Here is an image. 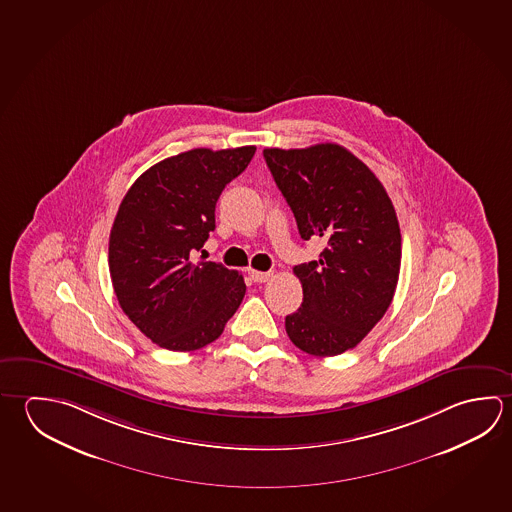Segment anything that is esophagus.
Returning <instances> with one entry per match:
<instances>
[{"mask_svg":"<svg viewBox=\"0 0 512 512\" xmlns=\"http://www.w3.org/2000/svg\"><path fill=\"white\" fill-rule=\"evenodd\" d=\"M248 275H250L253 282H266L271 277V273H268V271H257V269H248Z\"/></svg>","mask_w":512,"mask_h":512,"instance_id":"esophagus-1","label":"esophagus"}]
</instances>
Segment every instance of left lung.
Returning a JSON list of instances; mask_svg holds the SVG:
<instances>
[{"instance_id": "left-lung-1", "label": "left lung", "mask_w": 512, "mask_h": 512, "mask_svg": "<svg viewBox=\"0 0 512 512\" xmlns=\"http://www.w3.org/2000/svg\"><path fill=\"white\" fill-rule=\"evenodd\" d=\"M273 180L304 241L322 239L320 259L293 268L304 302L286 332L311 356L354 349L392 304L401 230L376 174L338 144L264 149Z\"/></svg>"}]
</instances>
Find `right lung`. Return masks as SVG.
<instances>
[{
    "label": "right lung",
    "mask_w": 512,
    "mask_h": 512,
    "mask_svg": "<svg viewBox=\"0 0 512 512\" xmlns=\"http://www.w3.org/2000/svg\"><path fill=\"white\" fill-rule=\"evenodd\" d=\"M255 145L192 149L165 158L133 183L109 234L118 304L149 340L189 352L217 340L246 293L243 275L192 262L216 228V203L252 162Z\"/></svg>",
    "instance_id": "right-lung-1"
}]
</instances>
